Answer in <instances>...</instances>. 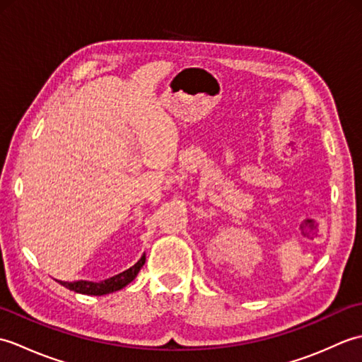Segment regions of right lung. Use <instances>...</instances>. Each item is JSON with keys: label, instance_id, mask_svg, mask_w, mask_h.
I'll return each mask as SVG.
<instances>
[{"label": "right lung", "instance_id": "right-lung-1", "mask_svg": "<svg viewBox=\"0 0 362 362\" xmlns=\"http://www.w3.org/2000/svg\"><path fill=\"white\" fill-rule=\"evenodd\" d=\"M146 261V255L143 253L141 258L136 261V263L129 267L127 271L121 272L118 275H113L110 279H105L103 281H87V280H79V281H62L57 280L62 286L68 288L70 291L79 292V294H87V296H105L110 294V292H117L132 281L135 276L140 272Z\"/></svg>", "mask_w": 362, "mask_h": 362}]
</instances>
